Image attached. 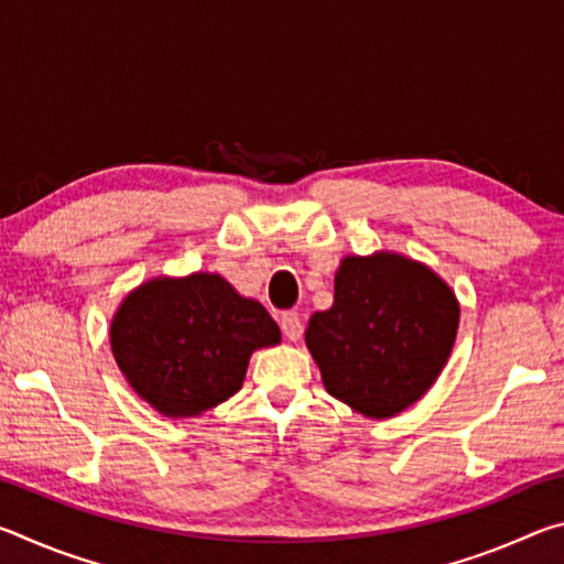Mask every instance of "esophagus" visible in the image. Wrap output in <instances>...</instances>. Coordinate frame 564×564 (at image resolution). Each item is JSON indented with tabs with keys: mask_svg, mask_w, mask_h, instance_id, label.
Segmentation results:
<instances>
[{
	"mask_svg": "<svg viewBox=\"0 0 564 564\" xmlns=\"http://www.w3.org/2000/svg\"><path fill=\"white\" fill-rule=\"evenodd\" d=\"M279 323H281V330H283L285 338H289V340H299L301 338L303 326H301L299 313H283Z\"/></svg>",
	"mask_w": 564,
	"mask_h": 564,
	"instance_id": "1",
	"label": "esophagus"
}]
</instances>
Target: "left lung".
Wrapping results in <instances>:
<instances>
[{
  "mask_svg": "<svg viewBox=\"0 0 564 564\" xmlns=\"http://www.w3.org/2000/svg\"><path fill=\"white\" fill-rule=\"evenodd\" d=\"M460 305L441 275L408 256H346L328 311L313 313L305 346L323 386L356 413L383 420L423 398L441 376Z\"/></svg>",
  "mask_w": 564,
  "mask_h": 564,
  "instance_id": "8db88e82",
  "label": "left lung"
}]
</instances>
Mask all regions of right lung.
<instances>
[{
  "label": "right lung",
  "instance_id": "obj_1",
  "mask_svg": "<svg viewBox=\"0 0 564 564\" xmlns=\"http://www.w3.org/2000/svg\"><path fill=\"white\" fill-rule=\"evenodd\" d=\"M281 343L259 301L218 273L151 279L121 301L111 352L139 398L166 417H196L241 390L253 350Z\"/></svg>",
  "mask_w": 564,
  "mask_h": 564
}]
</instances>
